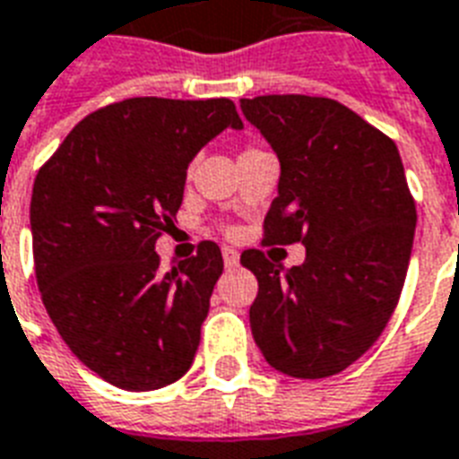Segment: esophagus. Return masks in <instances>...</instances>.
<instances>
[{
	"label": "esophagus",
	"instance_id": "1",
	"mask_svg": "<svg viewBox=\"0 0 459 459\" xmlns=\"http://www.w3.org/2000/svg\"><path fill=\"white\" fill-rule=\"evenodd\" d=\"M221 255H223V264H226V269H236L238 267V262H240V255H238L233 247H223Z\"/></svg>",
	"mask_w": 459,
	"mask_h": 459
}]
</instances>
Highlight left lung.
<instances>
[{"instance_id": "8db88e82", "label": "left lung", "mask_w": 459, "mask_h": 459, "mask_svg": "<svg viewBox=\"0 0 459 459\" xmlns=\"http://www.w3.org/2000/svg\"><path fill=\"white\" fill-rule=\"evenodd\" d=\"M240 110L281 168L264 243L306 245L291 269L260 250L240 255L260 284L255 344L284 376H334L380 337L404 286L416 209L400 152L330 98H243Z\"/></svg>"}]
</instances>
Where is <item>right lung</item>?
I'll return each mask as SVG.
<instances>
[{"instance_id": "add662e5", "label": "right lung", "mask_w": 459, "mask_h": 459, "mask_svg": "<svg viewBox=\"0 0 459 459\" xmlns=\"http://www.w3.org/2000/svg\"><path fill=\"white\" fill-rule=\"evenodd\" d=\"M229 98H129L91 113L33 183L38 289L69 351L105 383L149 393L190 370L223 272L219 245L160 272L156 240L183 204L187 166L223 129Z\"/></svg>"}]
</instances>
